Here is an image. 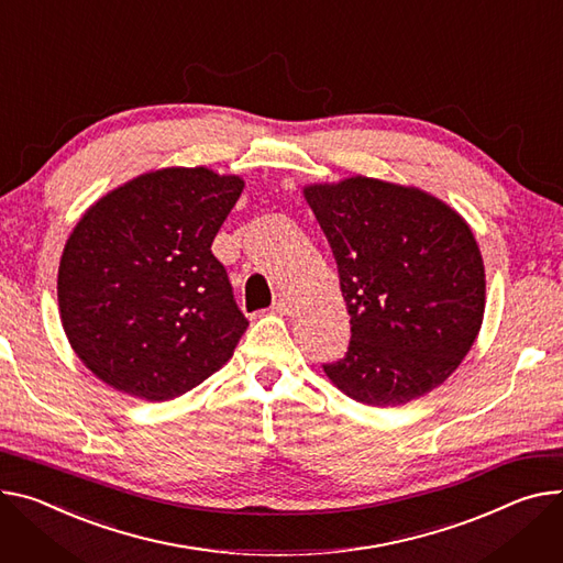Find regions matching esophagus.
Listing matches in <instances>:
<instances>
[{
  "instance_id": "obj_1",
  "label": "esophagus",
  "mask_w": 563,
  "mask_h": 563,
  "mask_svg": "<svg viewBox=\"0 0 563 563\" xmlns=\"http://www.w3.org/2000/svg\"><path fill=\"white\" fill-rule=\"evenodd\" d=\"M272 312H276L280 317H289L291 314V302L287 298H283V296L276 298L274 305H272Z\"/></svg>"
}]
</instances>
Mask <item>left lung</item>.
<instances>
[{
	"mask_svg": "<svg viewBox=\"0 0 563 563\" xmlns=\"http://www.w3.org/2000/svg\"><path fill=\"white\" fill-rule=\"evenodd\" d=\"M350 314L343 360L328 379L368 406L424 397L463 364L485 314V265L455 209L435 195L352 175L308 184Z\"/></svg>",
	"mask_w": 563,
	"mask_h": 563,
	"instance_id": "left-lung-1",
	"label": "left lung"
}]
</instances>
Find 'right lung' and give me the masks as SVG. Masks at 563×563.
I'll list each match as a JSON object with an SVG mask.
<instances>
[{
	"instance_id": "add662e5",
	"label": "right lung",
	"mask_w": 563,
	"mask_h": 563,
	"mask_svg": "<svg viewBox=\"0 0 563 563\" xmlns=\"http://www.w3.org/2000/svg\"><path fill=\"white\" fill-rule=\"evenodd\" d=\"M244 188L207 166L143 173L74 227L58 267L63 330L119 393L166 401L218 373L249 321L211 244Z\"/></svg>"
}]
</instances>
